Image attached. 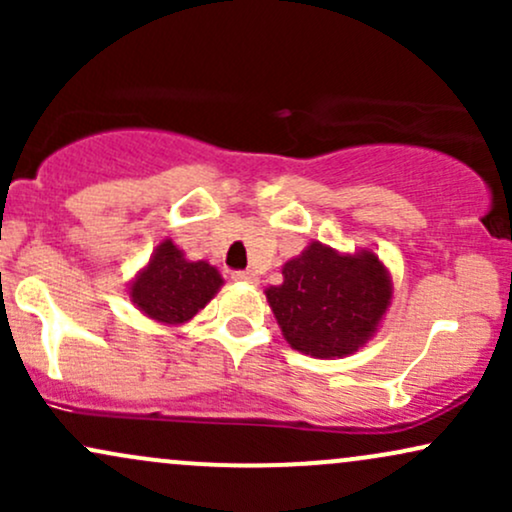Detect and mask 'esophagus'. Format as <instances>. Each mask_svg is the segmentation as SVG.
Instances as JSON below:
<instances>
[{"label": "esophagus", "instance_id": "obj_1", "mask_svg": "<svg viewBox=\"0 0 512 512\" xmlns=\"http://www.w3.org/2000/svg\"><path fill=\"white\" fill-rule=\"evenodd\" d=\"M231 276L236 281H248V284H255V281H257V274L250 272V269H236V272H233Z\"/></svg>", "mask_w": 512, "mask_h": 512}]
</instances>
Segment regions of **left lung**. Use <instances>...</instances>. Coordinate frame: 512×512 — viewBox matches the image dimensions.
Segmentation results:
<instances>
[{
  "label": "left lung",
  "instance_id": "obj_1",
  "mask_svg": "<svg viewBox=\"0 0 512 512\" xmlns=\"http://www.w3.org/2000/svg\"><path fill=\"white\" fill-rule=\"evenodd\" d=\"M281 274L284 284L269 286L267 301L286 342L310 356L356 351L390 305V279L373 252L337 255L313 243Z\"/></svg>",
  "mask_w": 512,
  "mask_h": 512
}]
</instances>
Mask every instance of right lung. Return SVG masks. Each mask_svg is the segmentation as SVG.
Listing matches in <instances>:
<instances>
[{"label":"right lung","instance_id":"right-lung-1","mask_svg":"<svg viewBox=\"0 0 512 512\" xmlns=\"http://www.w3.org/2000/svg\"><path fill=\"white\" fill-rule=\"evenodd\" d=\"M221 284V276L211 264L187 262L182 252L166 240L158 245L149 267L132 284L129 296L149 317L175 325L199 313Z\"/></svg>","mask_w":512,"mask_h":512}]
</instances>
